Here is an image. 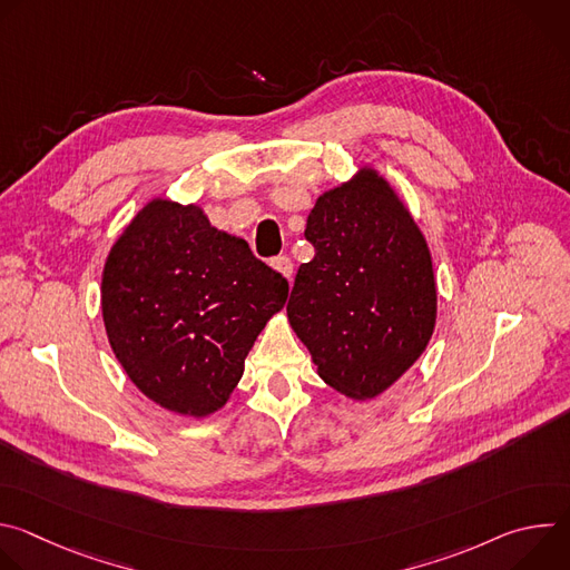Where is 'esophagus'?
<instances>
[{"mask_svg":"<svg viewBox=\"0 0 570 570\" xmlns=\"http://www.w3.org/2000/svg\"><path fill=\"white\" fill-rule=\"evenodd\" d=\"M273 268H275L277 273H282L286 279L293 277V262H291L286 255L275 257V259H273Z\"/></svg>","mask_w":570,"mask_h":570,"instance_id":"1","label":"esophagus"}]
</instances>
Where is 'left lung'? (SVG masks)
Returning a JSON list of instances; mask_svg holds the SVG:
<instances>
[{
  "mask_svg": "<svg viewBox=\"0 0 570 570\" xmlns=\"http://www.w3.org/2000/svg\"><path fill=\"white\" fill-rule=\"evenodd\" d=\"M315 248L286 304L317 374L352 399H374L426 350L438 291L411 212L372 169L322 194L306 218Z\"/></svg>",
  "mask_w": 570,
  "mask_h": 570,
  "instance_id": "1",
  "label": "left lung"
}]
</instances>
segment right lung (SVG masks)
<instances>
[{
  "label": "right lung",
  "mask_w": 570,
  "mask_h": 570,
  "mask_svg": "<svg viewBox=\"0 0 570 570\" xmlns=\"http://www.w3.org/2000/svg\"><path fill=\"white\" fill-rule=\"evenodd\" d=\"M288 282L196 205L150 200L112 246L101 282L108 341L161 409L205 417L236 387Z\"/></svg>",
  "instance_id": "right-lung-1"
}]
</instances>
